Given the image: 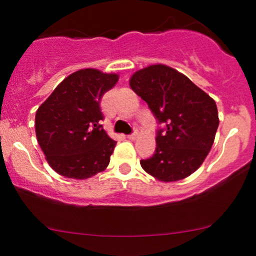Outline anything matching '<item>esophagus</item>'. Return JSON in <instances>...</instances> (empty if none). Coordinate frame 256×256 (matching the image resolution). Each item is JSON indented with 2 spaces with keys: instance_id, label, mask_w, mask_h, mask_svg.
I'll use <instances>...</instances> for the list:
<instances>
[{
  "instance_id": "34e87169",
  "label": "esophagus",
  "mask_w": 256,
  "mask_h": 256,
  "mask_svg": "<svg viewBox=\"0 0 256 256\" xmlns=\"http://www.w3.org/2000/svg\"><path fill=\"white\" fill-rule=\"evenodd\" d=\"M137 136H138V131H137V130H134V134H128V140H136V138H137Z\"/></svg>"
}]
</instances>
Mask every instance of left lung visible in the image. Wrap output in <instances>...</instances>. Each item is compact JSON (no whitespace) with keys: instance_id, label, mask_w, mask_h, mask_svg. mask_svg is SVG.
<instances>
[{"instance_id":"8db88e82","label":"left lung","mask_w":256,"mask_h":256,"mask_svg":"<svg viewBox=\"0 0 256 256\" xmlns=\"http://www.w3.org/2000/svg\"><path fill=\"white\" fill-rule=\"evenodd\" d=\"M130 86L165 125L158 131L154 155L140 160L142 168L165 183L189 177L213 146L219 126L216 101L183 73L162 64L134 72Z\"/></svg>"}]
</instances>
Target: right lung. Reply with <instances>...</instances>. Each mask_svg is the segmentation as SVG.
<instances>
[{
    "label": "right lung",
    "mask_w": 256,
    "mask_h": 256,
    "mask_svg": "<svg viewBox=\"0 0 256 256\" xmlns=\"http://www.w3.org/2000/svg\"><path fill=\"white\" fill-rule=\"evenodd\" d=\"M119 76L83 68L66 77L36 112V136L60 176L86 179L104 171L116 142L100 125V102Z\"/></svg>",
    "instance_id": "add662e5"
}]
</instances>
